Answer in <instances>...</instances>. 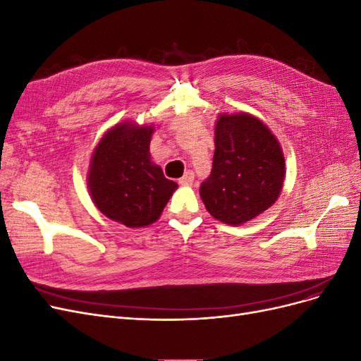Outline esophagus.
Here are the masks:
<instances>
[{"label": "esophagus", "mask_w": 361, "mask_h": 361, "mask_svg": "<svg viewBox=\"0 0 361 361\" xmlns=\"http://www.w3.org/2000/svg\"><path fill=\"white\" fill-rule=\"evenodd\" d=\"M192 182H194V173L191 170L185 171L183 176L179 179V183H182V185H191Z\"/></svg>", "instance_id": "obj_1"}]
</instances>
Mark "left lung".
<instances>
[{
    "label": "left lung",
    "instance_id": "1",
    "mask_svg": "<svg viewBox=\"0 0 361 361\" xmlns=\"http://www.w3.org/2000/svg\"><path fill=\"white\" fill-rule=\"evenodd\" d=\"M285 155L272 130L253 114H220L215 152L200 197L215 220L241 226L276 203L285 182Z\"/></svg>",
    "mask_w": 361,
    "mask_h": 361
}]
</instances>
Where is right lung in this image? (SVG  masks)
<instances>
[{
    "label": "right lung",
    "mask_w": 361,
    "mask_h": 361,
    "mask_svg": "<svg viewBox=\"0 0 361 361\" xmlns=\"http://www.w3.org/2000/svg\"><path fill=\"white\" fill-rule=\"evenodd\" d=\"M154 133V125L125 120L108 129L92 152L90 197L106 218L126 227L154 224L178 188L150 158Z\"/></svg>",
    "instance_id": "1"
}]
</instances>
